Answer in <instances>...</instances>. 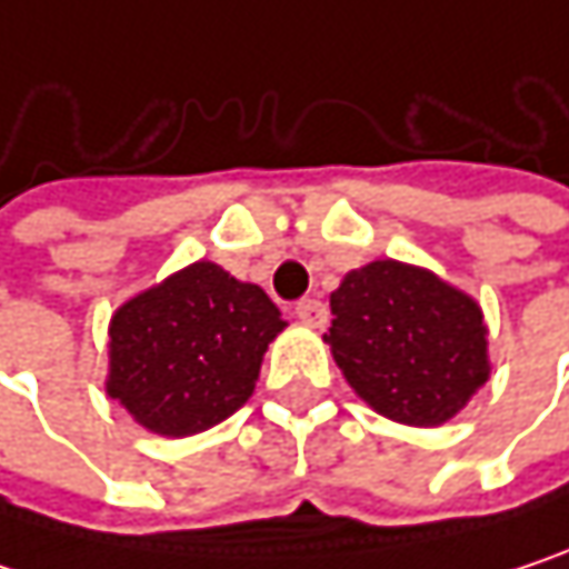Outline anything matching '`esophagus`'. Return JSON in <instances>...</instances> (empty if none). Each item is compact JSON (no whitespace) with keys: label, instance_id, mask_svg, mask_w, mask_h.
Instances as JSON below:
<instances>
[{"label":"esophagus","instance_id":"esophagus-1","mask_svg":"<svg viewBox=\"0 0 569 569\" xmlns=\"http://www.w3.org/2000/svg\"><path fill=\"white\" fill-rule=\"evenodd\" d=\"M296 319L319 329V326H326V306L319 299H299L296 302Z\"/></svg>","mask_w":569,"mask_h":569}]
</instances>
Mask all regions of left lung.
Masks as SVG:
<instances>
[{"label": "left lung", "instance_id": "8db88e82", "mask_svg": "<svg viewBox=\"0 0 569 569\" xmlns=\"http://www.w3.org/2000/svg\"><path fill=\"white\" fill-rule=\"evenodd\" d=\"M326 342L356 396L401 425H441L488 382L485 319L435 273L376 260L329 296Z\"/></svg>", "mask_w": 569, "mask_h": 569}]
</instances>
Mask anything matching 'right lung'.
<instances>
[{"instance_id": "1", "label": "right lung", "mask_w": 569, "mask_h": 569, "mask_svg": "<svg viewBox=\"0 0 569 569\" xmlns=\"http://www.w3.org/2000/svg\"><path fill=\"white\" fill-rule=\"evenodd\" d=\"M277 302L217 263H193L111 319L108 396L158 435H197L253 396Z\"/></svg>"}]
</instances>
